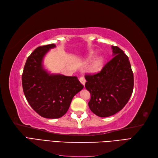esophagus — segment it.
I'll use <instances>...</instances> for the list:
<instances>
[{"instance_id":"esophagus-1","label":"esophagus","mask_w":158,"mask_h":158,"mask_svg":"<svg viewBox=\"0 0 158 158\" xmlns=\"http://www.w3.org/2000/svg\"><path fill=\"white\" fill-rule=\"evenodd\" d=\"M80 82L82 83V84H83L84 85H85V79L84 78V76H81V77L80 78Z\"/></svg>"}]
</instances>
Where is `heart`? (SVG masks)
I'll return each mask as SVG.
<instances>
[{
  "mask_svg": "<svg viewBox=\"0 0 158 158\" xmlns=\"http://www.w3.org/2000/svg\"><path fill=\"white\" fill-rule=\"evenodd\" d=\"M104 63V58L102 56H98L95 58L91 66V69L93 71H98L99 70L101 69L102 66Z\"/></svg>",
  "mask_w": 158,
  "mask_h": 158,
  "instance_id": "1",
  "label": "heart"
}]
</instances>
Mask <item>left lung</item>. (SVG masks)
Returning <instances> with one entry per match:
<instances>
[{
    "label": "left lung",
    "instance_id": "obj_1",
    "mask_svg": "<svg viewBox=\"0 0 158 158\" xmlns=\"http://www.w3.org/2000/svg\"><path fill=\"white\" fill-rule=\"evenodd\" d=\"M111 60L97 74H85V87L90 93L88 106L100 117L113 115L125 106L132 94L134 76L128 57L112 46Z\"/></svg>",
    "mask_w": 158,
    "mask_h": 158
}]
</instances>
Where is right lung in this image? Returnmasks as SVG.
Listing matches in <instances>:
<instances>
[{"label":"right lung","instance_id":"right-lung-1","mask_svg":"<svg viewBox=\"0 0 158 158\" xmlns=\"http://www.w3.org/2000/svg\"><path fill=\"white\" fill-rule=\"evenodd\" d=\"M55 44L38 47L27 57L22 76L23 91L30 106L40 116L58 118L67 112L72 99L84 85L76 76L52 74L43 59Z\"/></svg>","mask_w":158,"mask_h":158}]
</instances>
